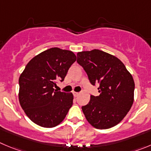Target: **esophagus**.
I'll use <instances>...</instances> for the list:
<instances>
[{
    "label": "esophagus",
    "instance_id": "1",
    "mask_svg": "<svg viewBox=\"0 0 151 151\" xmlns=\"http://www.w3.org/2000/svg\"><path fill=\"white\" fill-rule=\"evenodd\" d=\"M79 94H80L79 92H75V91H74V92H73V95H74V97H77L79 95Z\"/></svg>",
    "mask_w": 151,
    "mask_h": 151
}]
</instances>
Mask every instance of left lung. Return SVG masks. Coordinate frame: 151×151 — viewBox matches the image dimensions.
I'll return each instance as SVG.
<instances>
[{"instance_id": "8db88e82", "label": "left lung", "mask_w": 151, "mask_h": 151, "mask_svg": "<svg viewBox=\"0 0 151 151\" xmlns=\"http://www.w3.org/2000/svg\"><path fill=\"white\" fill-rule=\"evenodd\" d=\"M77 62L83 68L91 85H100V95H91L88 104L82 106L88 123L101 129L120 123L134 100V80L124 63L98 49L77 53Z\"/></svg>"}]
</instances>
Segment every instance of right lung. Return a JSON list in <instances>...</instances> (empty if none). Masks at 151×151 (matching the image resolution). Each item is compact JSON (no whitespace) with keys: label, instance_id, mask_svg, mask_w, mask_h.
I'll list each match as a JSON object with an SVG mask.
<instances>
[{"label":"right lung","instance_id":"obj_1","mask_svg":"<svg viewBox=\"0 0 151 151\" xmlns=\"http://www.w3.org/2000/svg\"><path fill=\"white\" fill-rule=\"evenodd\" d=\"M77 60L71 50L52 47L33 57L19 77L18 99L28 118L43 127H53L65 118L73 104L72 93L54 90Z\"/></svg>","mask_w":151,"mask_h":151}]
</instances>
